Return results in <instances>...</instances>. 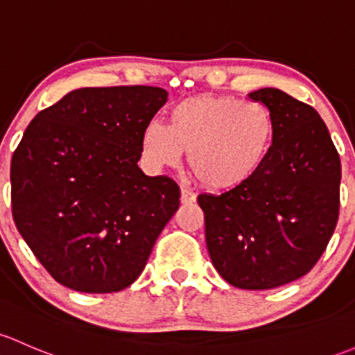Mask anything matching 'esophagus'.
Returning a JSON list of instances; mask_svg holds the SVG:
<instances>
[{
	"label": "esophagus",
	"mask_w": 355,
	"mask_h": 355,
	"mask_svg": "<svg viewBox=\"0 0 355 355\" xmlns=\"http://www.w3.org/2000/svg\"><path fill=\"white\" fill-rule=\"evenodd\" d=\"M181 202L184 205L195 203L196 202V195L188 188H181Z\"/></svg>",
	"instance_id": "esophagus-1"
}]
</instances>
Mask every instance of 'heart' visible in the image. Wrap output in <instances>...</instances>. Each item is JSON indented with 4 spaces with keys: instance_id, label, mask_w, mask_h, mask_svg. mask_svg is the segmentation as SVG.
Segmentation results:
<instances>
[{
    "instance_id": "b5f03b06",
    "label": "heart",
    "mask_w": 355,
    "mask_h": 355,
    "mask_svg": "<svg viewBox=\"0 0 355 355\" xmlns=\"http://www.w3.org/2000/svg\"><path fill=\"white\" fill-rule=\"evenodd\" d=\"M169 123L148 121L141 155L153 169L174 167L182 153L200 184L232 189L250 181L268 159L275 118L261 102L231 96H195L169 109Z\"/></svg>"
}]
</instances>
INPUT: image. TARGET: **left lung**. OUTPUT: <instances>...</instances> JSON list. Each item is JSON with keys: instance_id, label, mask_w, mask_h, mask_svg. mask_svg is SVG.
Instances as JSON below:
<instances>
[{"instance_id": "obj_1", "label": "left lung", "mask_w": 355, "mask_h": 355, "mask_svg": "<svg viewBox=\"0 0 355 355\" xmlns=\"http://www.w3.org/2000/svg\"><path fill=\"white\" fill-rule=\"evenodd\" d=\"M250 98L275 118L268 159L250 181L200 195L211 263L234 287L275 288L309 272L337 227L340 157L311 105L279 89Z\"/></svg>"}]
</instances>
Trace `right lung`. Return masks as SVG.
I'll list each match as a JSON object with an SVG mask.
<instances>
[{
  "mask_svg": "<svg viewBox=\"0 0 355 355\" xmlns=\"http://www.w3.org/2000/svg\"><path fill=\"white\" fill-rule=\"evenodd\" d=\"M159 87L78 89L39 112L12 157L18 232L61 286L118 292L144 272L179 207V186L138 167Z\"/></svg>",
  "mask_w": 355,
  "mask_h": 355,
  "instance_id": "obj_1",
  "label": "right lung"
}]
</instances>
